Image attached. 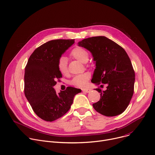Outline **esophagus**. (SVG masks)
Wrapping results in <instances>:
<instances>
[{"instance_id":"obj_1","label":"esophagus","mask_w":155,"mask_h":155,"mask_svg":"<svg viewBox=\"0 0 155 155\" xmlns=\"http://www.w3.org/2000/svg\"><path fill=\"white\" fill-rule=\"evenodd\" d=\"M91 89L90 88H82V91H83L84 92H86V93H90L91 91Z\"/></svg>"}]
</instances>
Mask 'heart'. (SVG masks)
Instances as JSON below:
<instances>
[{
	"instance_id": "obj_1",
	"label": "heart",
	"mask_w": 155,
	"mask_h": 155,
	"mask_svg": "<svg viewBox=\"0 0 155 155\" xmlns=\"http://www.w3.org/2000/svg\"><path fill=\"white\" fill-rule=\"evenodd\" d=\"M70 55L82 63H86L89 58V54L88 51L85 48L80 47L74 48L71 50ZM57 67L61 74L65 75L68 73L67 61L65 57H61L58 60ZM89 78L90 74L88 73L80 74L75 76L71 80V84L79 87H84L87 85Z\"/></svg>"
}]
</instances>
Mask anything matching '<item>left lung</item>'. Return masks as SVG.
I'll return each mask as SVG.
<instances>
[{"label":"left lung","instance_id":"left-lung-1","mask_svg":"<svg viewBox=\"0 0 155 155\" xmlns=\"http://www.w3.org/2000/svg\"><path fill=\"white\" fill-rule=\"evenodd\" d=\"M78 46L89 50L95 61L92 83L107 85L105 90L95 89L100 93V99L93 104L94 109L107 117L121 114L132 98L135 80V71L126 51L104 36L85 38L78 42Z\"/></svg>","mask_w":155,"mask_h":155}]
</instances>
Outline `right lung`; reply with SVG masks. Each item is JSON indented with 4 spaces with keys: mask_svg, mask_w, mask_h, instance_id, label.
Masks as SVG:
<instances>
[{
    "mask_svg": "<svg viewBox=\"0 0 155 155\" xmlns=\"http://www.w3.org/2000/svg\"><path fill=\"white\" fill-rule=\"evenodd\" d=\"M75 42L74 39H57L37 48L25 68L24 94L35 114L47 121H53L70 110L80 89L68 87L57 94L54 86L62 77L57 67L61 55Z\"/></svg>",
    "mask_w": 155,
    "mask_h": 155,
    "instance_id": "obj_1",
    "label": "right lung"
}]
</instances>
